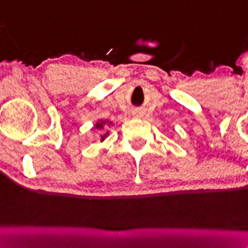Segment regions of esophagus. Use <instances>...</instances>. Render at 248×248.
I'll use <instances>...</instances> for the list:
<instances>
[{"instance_id":"obj_1","label":"esophagus","mask_w":248,"mask_h":248,"mask_svg":"<svg viewBox=\"0 0 248 248\" xmlns=\"http://www.w3.org/2000/svg\"><path fill=\"white\" fill-rule=\"evenodd\" d=\"M132 116H134V117H136V118H140V117H142V112H141V111H134V112H132Z\"/></svg>"}]
</instances>
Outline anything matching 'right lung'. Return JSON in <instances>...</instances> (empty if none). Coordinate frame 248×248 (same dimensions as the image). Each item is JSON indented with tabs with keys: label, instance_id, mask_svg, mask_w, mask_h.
Listing matches in <instances>:
<instances>
[{
	"label": "right lung",
	"instance_id": "obj_1",
	"mask_svg": "<svg viewBox=\"0 0 248 248\" xmlns=\"http://www.w3.org/2000/svg\"><path fill=\"white\" fill-rule=\"evenodd\" d=\"M111 126H113V122L112 121H108V120H98L97 122L94 124V126H93L92 130H95L98 131L99 134V141L101 142H103V141L106 140L108 137V135H109V131H108V128L111 127Z\"/></svg>",
	"mask_w": 248,
	"mask_h": 248
}]
</instances>
